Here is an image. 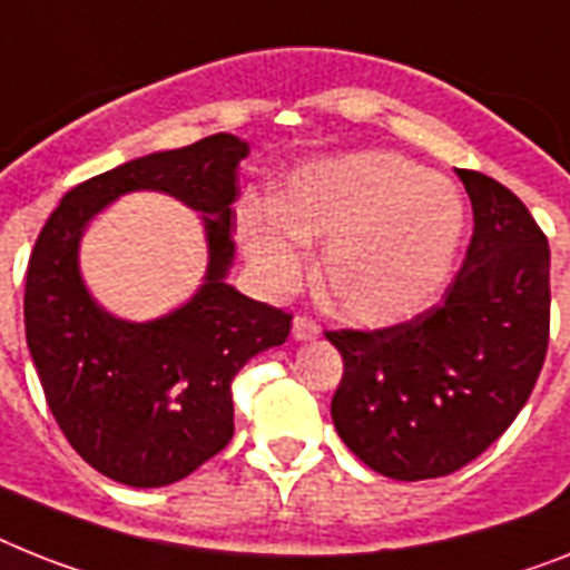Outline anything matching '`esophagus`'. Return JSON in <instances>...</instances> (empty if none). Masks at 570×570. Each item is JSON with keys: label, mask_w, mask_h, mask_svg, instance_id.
Here are the masks:
<instances>
[{"label": "esophagus", "mask_w": 570, "mask_h": 570, "mask_svg": "<svg viewBox=\"0 0 570 570\" xmlns=\"http://www.w3.org/2000/svg\"><path fill=\"white\" fill-rule=\"evenodd\" d=\"M291 335H294V341L305 343V341H314V337L320 335L317 323H312L308 317H296L294 326H291Z\"/></svg>", "instance_id": "34e87169"}]
</instances>
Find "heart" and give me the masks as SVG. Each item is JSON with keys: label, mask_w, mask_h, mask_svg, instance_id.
<instances>
[{"label": "heart", "mask_w": 570, "mask_h": 570, "mask_svg": "<svg viewBox=\"0 0 570 570\" xmlns=\"http://www.w3.org/2000/svg\"><path fill=\"white\" fill-rule=\"evenodd\" d=\"M463 233L454 183L390 150H358L303 166L279 200L244 197L238 238L271 288L305 271V244L323 242L320 294L355 326H390L440 291Z\"/></svg>", "instance_id": "1"}]
</instances>
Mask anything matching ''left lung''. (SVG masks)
I'll list each match as a JSON object with an SVG mask.
<instances>
[{"label": "left lung", "mask_w": 570, "mask_h": 570, "mask_svg": "<svg viewBox=\"0 0 570 570\" xmlns=\"http://www.w3.org/2000/svg\"><path fill=\"white\" fill-rule=\"evenodd\" d=\"M458 177L474 233L443 299L411 323L326 332L343 355L337 434L393 481L443 478L483 454L528 404L548 352V238L507 186Z\"/></svg>", "instance_id": "8db88e82"}]
</instances>
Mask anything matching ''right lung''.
I'll list each match as a JSON object with an SVG mask.
<instances>
[{"label": "right lung", "mask_w": 570, "mask_h": 570, "mask_svg": "<svg viewBox=\"0 0 570 570\" xmlns=\"http://www.w3.org/2000/svg\"><path fill=\"white\" fill-rule=\"evenodd\" d=\"M247 154L244 139L215 134L89 177L66 191L28 258L26 341L46 402L69 445L125 487H168L215 458L233 440V379L291 332V314L227 282ZM130 190H163L200 210L210 247L190 303L145 324L105 313L77 265L88 220Z\"/></svg>", "instance_id": "obj_1"}]
</instances>
